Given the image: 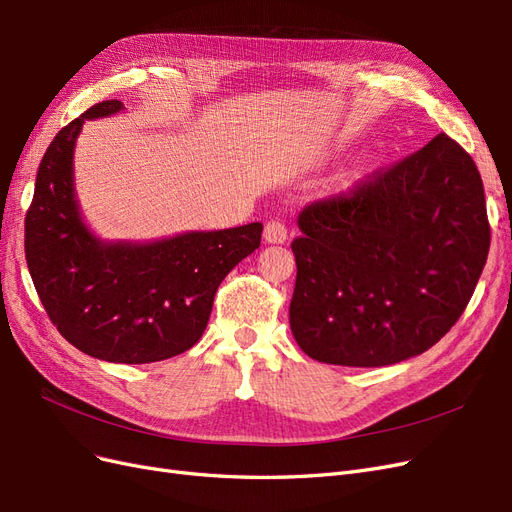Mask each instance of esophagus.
I'll use <instances>...</instances> for the list:
<instances>
[{
  "instance_id": "1",
  "label": "esophagus",
  "mask_w": 512,
  "mask_h": 512,
  "mask_svg": "<svg viewBox=\"0 0 512 512\" xmlns=\"http://www.w3.org/2000/svg\"><path fill=\"white\" fill-rule=\"evenodd\" d=\"M288 239V228L284 222L280 220H271L267 226H265V241L267 243H284Z\"/></svg>"
}]
</instances>
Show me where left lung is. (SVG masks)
<instances>
[{
  "label": "left lung",
  "instance_id": "left-lung-1",
  "mask_svg": "<svg viewBox=\"0 0 512 512\" xmlns=\"http://www.w3.org/2000/svg\"><path fill=\"white\" fill-rule=\"evenodd\" d=\"M290 329L320 363L384 367L451 331L489 254L474 160L438 134L356 188L299 213Z\"/></svg>",
  "mask_w": 512,
  "mask_h": 512
}]
</instances>
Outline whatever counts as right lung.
<instances>
[{"mask_svg": "<svg viewBox=\"0 0 512 512\" xmlns=\"http://www.w3.org/2000/svg\"><path fill=\"white\" fill-rule=\"evenodd\" d=\"M119 111V100L94 104L46 149L25 215V260L46 314L74 348L138 365L177 356L203 337L218 286L258 250L262 224L147 243L96 237L74 192V145L85 119Z\"/></svg>", "mask_w": 512, "mask_h": 512, "instance_id": "add662e5", "label": "right lung"}]
</instances>
